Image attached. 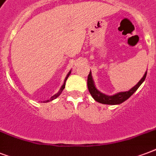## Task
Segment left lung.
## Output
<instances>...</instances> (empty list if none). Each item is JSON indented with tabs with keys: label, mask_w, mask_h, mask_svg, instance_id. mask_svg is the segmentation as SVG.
Returning <instances> with one entry per match:
<instances>
[{
	"label": "left lung",
	"mask_w": 156,
	"mask_h": 156,
	"mask_svg": "<svg viewBox=\"0 0 156 156\" xmlns=\"http://www.w3.org/2000/svg\"><path fill=\"white\" fill-rule=\"evenodd\" d=\"M147 71L143 75L142 79L138 82V84H136L133 88H131L130 90H128V91L116 93V94L113 95H107L105 94H103L102 92H100V90L96 89L95 83H94V81H93L92 76H91V73L90 72V73L88 74L87 78L88 90H89V92H90V94L93 97V99L95 101L100 103V104H112V105L120 104L121 103H123L124 101H126V100H128L129 98L130 97L131 95H133V93L138 90V88L140 87L141 84L145 80L146 77H147Z\"/></svg>",
	"instance_id": "left-lung-1"
}]
</instances>
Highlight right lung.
I'll return each instance as SVG.
<instances>
[{
    "label": "right lung",
    "mask_w": 156,
    "mask_h": 156,
    "mask_svg": "<svg viewBox=\"0 0 156 156\" xmlns=\"http://www.w3.org/2000/svg\"><path fill=\"white\" fill-rule=\"evenodd\" d=\"M70 73H71V71H69V73H68V74H67V76H66V79H65V82H64V84H63V85H62V87H61V89H60V90H59L58 92L56 93V94H55V95H52V97L50 98V100H47L46 102H48V101H51V100H55L56 98H57V97H58V96H59V95H61V92H62V90H64V88H65V87H66V80H67V78H69V74H70Z\"/></svg>",
    "instance_id": "add662e5"
}]
</instances>
